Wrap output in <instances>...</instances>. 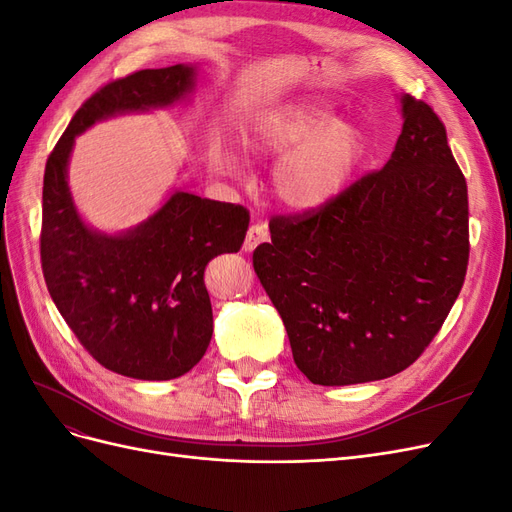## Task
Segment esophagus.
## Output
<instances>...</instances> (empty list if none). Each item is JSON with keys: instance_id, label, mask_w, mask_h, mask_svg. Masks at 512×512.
Returning <instances> with one entry per match:
<instances>
[{"instance_id": "1", "label": "esophagus", "mask_w": 512, "mask_h": 512, "mask_svg": "<svg viewBox=\"0 0 512 512\" xmlns=\"http://www.w3.org/2000/svg\"><path fill=\"white\" fill-rule=\"evenodd\" d=\"M269 239V230L265 224H252L250 230H247L245 241H243V250L245 252H252L256 245H260L262 241Z\"/></svg>"}]
</instances>
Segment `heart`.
I'll return each instance as SVG.
<instances>
[{
	"label": "heart",
	"instance_id": "1",
	"mask_svg": "<svg viewBox=\"0 0 512 512\" xmlns=\"http://www.w3.org/2000/svg\"><path fill=\"white\" fill-rule=\"evenodd\" d=\"M258 156L277 160L271 185L292 211H318L339 198L367 158L365 134L318 104H286L258 113L243 132ZM220 175H237L239 160L226 143L211 145Z\"/></svg>",
	"mask_w": 512,
	"mask_h": 512
}]
</instances>
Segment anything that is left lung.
I'll list each match as a JSON object with an SVG mask.
<instances>
[{
  "label": "left lung",
  "instance_id": "8db88e82",
  "mask_svg": "<svg viewBox=\"0 0 512 512\" xmlns=\"http://www.w3.org/2000/svg\"><path fill=\"white\" fill-rule=\"evenodd\" d=\"M391 160L331 205L277 215L254 271L309 382L346 386L410 367L468 269V185L440 117L401 96Z\"/></svg>",
  "mask_w": 512,
  "mask_h": 512
}]
</instances>
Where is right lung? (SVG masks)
I'll return each mask as SVG.
<instances>
[{
	"mask_svg": "<svg viewBox=\"0 0 512 512\" xmlns=\"http://www.w3.org/2000/svg\"><path fill=\"white\" fill-rule=\"evenodd\" d=\"M196 66L141 70L76 111L44 168L40 258L46 288L94 359L136 380H173L203 359L213 333L207 262L239 252L250 211L175 190L138 226L106 235L83 222L68 185L76 136L96 121L183 102Z\"/></svg>",
	"mask_w": 512,
	"mask_h": 512,
	"instance_id": "obj_1",
	"label": "right lung"
}]
</instances>
